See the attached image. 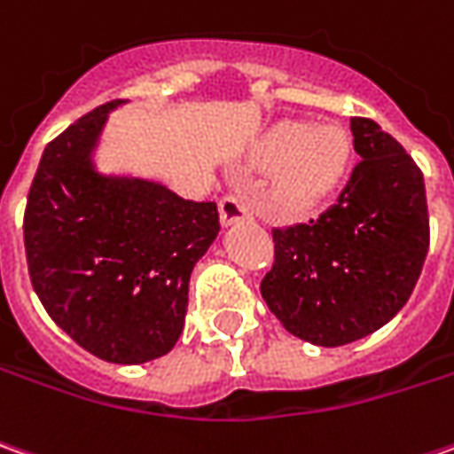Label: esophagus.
Masks as SVG:
<instances>
[{
    "label": "esophagus",
    "instance_id": "esophagus-1",
    "mask_svg": "<svg viewBox=\"0 0 454 454\" xmlns=\"http://www.w3.org/2000/svg\"><path fill=\"white\" fill-rule=\"evenodd\" d=\"M254 211H251V203L246 198L236 196V193H228L221 200V223L223 226H233L239 221H251Z\"/></svg>",
    "mask_w": 454,
    "mask_h": 454
}]
</instances>
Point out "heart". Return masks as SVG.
Returning a JSON list of instances; mask_svg holds the SVG:
<instances>
[{
    "instance_id": "obj_1",
    "label": "heart",
    "mask_w": 454,
    "mask_h": 454,
    "mask_svg": "<svg viewBox=\"0 0 454 454\" xmlns=\"http://www.w3.org/2000/svg\"><path fill=\"white\" fill-rule=\"evenodd\" d=\"M354 145L339 125L281 120L261 137L254 163L274 170L266 206L276 215H306L341 185L352 165Z\"/></svg>"
}]
</instances>
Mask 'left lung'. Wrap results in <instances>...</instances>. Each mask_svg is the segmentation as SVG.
<instances>
[{"label": "left lung", "mask_w": 454, "mask_h": 454, "mask_svg": "<svg viewBox=\"0 0 454 454\" xmlns=\"http://www.w3.org/2000/svg\"><path fill=\"white\" fill-rule=\"evenodd\" d=\"M362 158L317 221L274 228V266L261 296L289 334L344 347L382 329L407 304L430 248L422 170L397 140L352 118Z\"/></svg>", "instance_id": "left-lung-1"}]
</instances>
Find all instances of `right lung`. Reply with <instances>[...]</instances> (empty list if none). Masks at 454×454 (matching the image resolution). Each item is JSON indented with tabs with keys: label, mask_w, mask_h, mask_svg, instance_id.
Returning <instances> with one entry per match:
<instances>
[{
	"label": "right lung",
	"mask_w": 454,
	"mask_h": 454,
	"mask_svg": "<svg viewBox=\"0 0 454 454\" xmlns=\"http://www.w3.org/2000/svg\"><path fill=\"white\" fill-rule=\"evenodd\" d=\"M95 107L42 153L24 211L32 286L57 326L113 364H143L178 341L191 271L221 223L215 203L163 183L102 173L107 115Z\"/></svg>",
	"instance_id": "right-lung-1"
}]
</instances>
